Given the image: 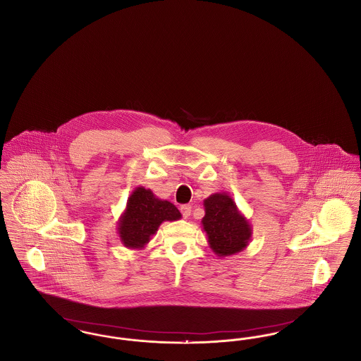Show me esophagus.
Here are the masks:
<instances>
[{
  "label": "esophagus",
  "mask_w": 361,
  "mask_h": 361,
  "mask_svg": "<svg viewBox=\"0 0 361 361\" xmlns=\"http://www.w3.org/2000/svg\"><path fill=\"white\" fill-rule=\"evenodd\" d=\"M181 214H183V216H184V219H188L189 216H190V211H192V207L188 206V204H185V206H181Z\"/></svg>",
  "instance_id": "esophagus-1"
}]
</instances>
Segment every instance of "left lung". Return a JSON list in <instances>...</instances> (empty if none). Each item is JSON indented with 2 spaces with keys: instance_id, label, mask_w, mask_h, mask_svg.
<instances>
[{
  "instance_id": "1",
  "label": "left lung",
  "mask_w": 361,
  "mask_h": 361,
  "mask_svg": "<svg viewBox=\"0 0 361 361\" xmlns=\"http://www.w3.org/2000/svg\"><path fill=\"white\" fill-rule=\"evenodd\" d=\"M204 211L202 226L208 245L216 256L227 257L246 249L253 234L252 224L228 193L219 192L208 196L204 200Z\"/></svg>"
}]
</instances>
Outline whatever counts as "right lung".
Here are the masks:
<instances>
[{"mask_svg": "<svg viewBox=\"0 0 361 361\" xmlns=\"http://www.w3.org/2000/svg\"><path fill=\"white\" fill-rule=\"evenodd\" d=\"M181 218L180 211L168 200L158 199L150 189L137 187L131 192L126 209L118 221V234L128 249H143L164 222Z\"/></svg>", "mask_w": 361, "mask_h": 361, "instance_id": "right-lung-1", "label": "right lung"}]
</instances>
